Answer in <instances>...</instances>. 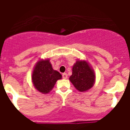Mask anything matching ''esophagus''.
I'll return each instance as SVG.
<instances>
[{"mask_svg": "<svg viewBox=\"0 0 130 130\" xmlns=\"http://www.w3.org/2000/svg\"><path fill=\"white\" fill-rule=\"evenodd\" d=\"M62 78L63 79H67L68 78V75H67V73H62Z\"/></svg>", "mask_w": 130, "mask_h": 130, "instance_id": "obj_1", "label": "esophagus"}]
</instances>
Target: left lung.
I'll list each match as a JSON object with an SVG mask.
<instances>
[{"instance_id":"8db88e82","label":"left lung","mask_w":130,"mask_h":130,"mask_svg":"<svg viewBox=\"0 0 130 130\" xmlns=\"http://www.w3.org/2000/svg\"><path fill=\"white\" fill-rule=\"evenodd\" d=\"M96 79L94 71L88 62L77 60L72 68V75L69 79L77 90L86 92L94 86Z\"/></svg>"}]
</instances>
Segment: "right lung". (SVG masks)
I'll return each instance as SVG.
<instances>
[{"label": "right lung", "instance_id": "right-lung-1", "mask_svg": "<svg viewBox=\"0 0 130 130\" xmlns=\"http://www.w3.org/2000/svg\"><path fill=\"white\" fill-rule=\"evenodd\" d=\"M62 75L53 70L49 59L40 60L37 62L32 73V81L34 87L42 94H47L53 88Z\"/></svg>", "mask_w": 130, "mask_h": 130}]
</instances>
